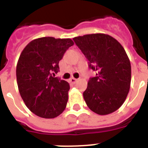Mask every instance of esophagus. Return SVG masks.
<instances>
[{
    "label": "esophagus",
    "instance_id": "34e87169",
    "mask_svg": "<svg viewBox=\"0 0 148 148\" xmlns=\"http://www.w3.org/2000/svg\"><path fill=\"white\" fill-rule=\"evenodd\" d=\"M77 79H76V78H74L72 77L70 79V82L72 83V84H75V83L77 82Z\"/></svg>",
    "mask_w": 148,
    "mask_h": 148
}]
</instances>
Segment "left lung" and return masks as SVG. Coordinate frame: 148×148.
<instances>
[{
  "label": "left lung",
  "mask_w": 148,
  "mask_h": 148,
  "mask_svg": "<svg viewBox=\"0 0 148 148\" xmlns=\"http://www.w3.org/2000/svg\"><path fill=\"white\" fill-rule=\"evenodd\" d=\"M74 41L96 71L83 96L89 109L105 116L124 103L130 90L132 69L124 48L116 39L104 33L74 37Z\"/></svg>",
  "instance_id": "obj_1"
}]
</instances>
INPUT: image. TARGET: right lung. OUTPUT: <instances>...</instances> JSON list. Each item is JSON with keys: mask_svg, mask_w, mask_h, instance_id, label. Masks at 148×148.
Listing matches in <instances>:
<instances>
[{"mask_svg": "<svg viewBox=\"0 0 148 148\" xmlns=\"http://www.w3.org/2000/svg\"><path fill=\"white\" fill-rule=\"evenodd\" d=\"M73 45L71 39L42 37L31 41L20 54L16 70L18 89L35 115L53 119L65 109L70 85L55 75L59 61Z\"/></svg>", "mask_w": 148, "mask_h": 148, "instance_id": "1", "label": "right lung"}]
</instances>
